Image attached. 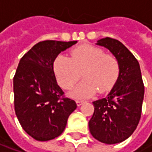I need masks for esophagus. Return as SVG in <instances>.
<instances>
[{
  "instance_id": "esophagus-1",
  "label": "esophagus",
  "mask_w": 152,
  "mask_h": 152,
  "mask_svg": "<svg viewBox=\"0 0 152 152\" xmlns=\"http://www.w3.org/2000/svg\"><path fill=\"white\" fill-rule=\"evenodd\" d=\"M83 104V100H76V105L78 106H82Z\"/></svg>"
}]
</instances>
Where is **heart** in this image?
I'll use <instances>...</instances> for the list:
<instances>
[{
	"label": "heart",
	"mask_w": 152,
	"mask_h": 152,
	"mask_svg": "<svg viewBox=\"0 0 152 152\" xmlns=\"http://www.w3.org/2000/svg\"><path fill=\"white\" fill-rule=\"evenodd\" d=\"M53 71L59 84L64 89H70L80 79L83 80L69 92L75 99H87L99 90L100 93L110 91L120 74L118 60L104 50L91 45L76 47L70 58L59 55L53 61Z\"/></svg>",
	"instance_id": "obj_1"
}]
</instances>
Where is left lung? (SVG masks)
<instances>
[{
  "mask_svg": "<svg viewBox=\"0 0 152 152\" xmlns=\"http://www.w3.org/2000/svg\"><path fill=\"white\" fill-rule=\"evenodd\" d=\"M96 45L108 49L118 60L120 74L106 98L92 102L94 113L89 129L92 137L101 142L119 143L133 134L141 118L144 86L140 65L117 39L106 37Z\"/></svg>",
  "mask_w": 152,
  "mask_h": 152,
  "instance_id": "obj_1",
  "label": "left lung"
}]
</instances>
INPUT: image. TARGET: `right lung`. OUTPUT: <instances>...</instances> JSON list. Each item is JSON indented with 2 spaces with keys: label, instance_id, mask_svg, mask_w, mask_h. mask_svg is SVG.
Segmentation results:
<instances>
[{
  "label": "right lung",
  "instance_id": "add662e5",
  "mask_svg": "<svg viewBox=\"0 0 152 152\" xmlns=\"http://www.w3.org/2000/svg\"><path fill=\"white\" fill-rule=\"evenodd\" d=\"M77 41L45 40L36 44L20 60L14 76L15 111L23 130L37 141L61 135L76 102L61 98L53 61L60 53Z\"/></svg>",
  "mask_w": 152,
  "mask_h": 152
}]
</instances>
